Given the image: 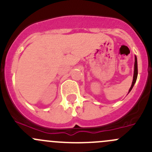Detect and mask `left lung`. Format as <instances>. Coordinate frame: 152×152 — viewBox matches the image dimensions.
<instances>
[{
	"instance_id": "1",
	"label": "left lung",
	"mask_w": 152,
	"mask_h": 152,
	"mask_svg": "<svg viewBox=\"0 0 152 152\" xmlns=\"http://www.w3.org/2000/svg\"><path fill=\"white\" fill-rule=\"evenodd\" d=\"M137 77V57H136L135 56V57H134V76H133V81H132V83L131 87H130L129 90V93L131 91L133 86L134 85V83L136 82Z\"/></svg>"
}]
</instances>
